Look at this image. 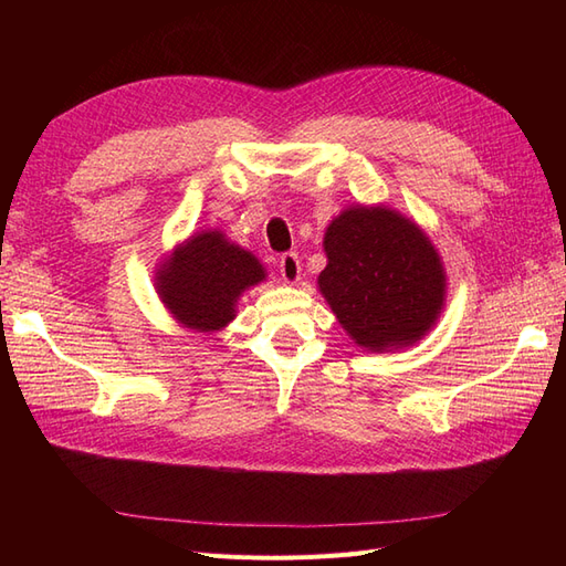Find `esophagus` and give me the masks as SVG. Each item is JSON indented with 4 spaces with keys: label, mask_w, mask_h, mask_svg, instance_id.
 <instances>
[{
    "label": "esophagus",
    "mask_w": 566,
    "mask_h": 566,
    "mask_svg": "<svg viewBox=\"0 0 566 566\" xmlns=\"http://www.w3.org/2000/svg\"><path fill=\"white\" fill-rule=\"evenodd\" d=\"M279 266H281V276L287 285H293V283L300 281L302 266H300V256L295 252H283Z\"/></svg>",
    "instance_id": "obj_1"
}]
</instances>
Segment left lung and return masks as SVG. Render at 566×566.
<instances>
[{"instance_id": "left-lung-1", "label": "left lung", "mask_w": 566, "mask_h": 566, "mask_svg": "<svg viewBox=\"0 0 566 566\" xmlns=\"http://www.w3.org/2000/svg\"><path fill=\"white\" fill-rule=\"evenodd\" d=\"M318 287L356 345H413L443 304V269L427 235L387 208H349L325 231Z\"/></svg>"}]
</instances>
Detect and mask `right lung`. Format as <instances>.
Returning a JSON list of instances; mask_svg holds the SVG:
<instances>
[{
  "label": "right lung",
  "mask_w": 566,
  "mask_h": 566,
  "mask_svg": "<svg viewBox=\"0 0 566 566\" xmlns=\"http://www.w3.org/2000/svg\"><path fill=\"white\" fill-rule=\"evenodd\" d=\"M264 281L254 256L229 243L224 233L205 231L163 264L160 297L186 328L219 331L235 316V300L245 287Z\"/></svg>",
  "instance_id": "1"
}]
</instances>
